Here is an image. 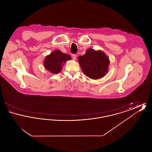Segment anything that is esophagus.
<instances>
[{
	"mask_svg": "<svg viewBox=\"0 0 152 152\" xmlns=\"http://www.w3.org/2000/svg\"><path fill=\"white\" fill-rule=\"evenodd\" d=\"M76 57H77V56H76V54H73L72 58L73 60H76Z\"/></svg>",
	"mask_w": 152,
	"mask_h": 152,
	"instance_id": "obj_1",
	"label": "esophagus"
}]
</instances>
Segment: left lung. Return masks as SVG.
<instances>
[{"label": "left lung", "instance_id": "left-lung-1", "mask_svg": "<svg viewBox=\"0 0 152 152\" xmlns=\"http://www.w3.org/2000/svg\"><path fill=\"white\" fill-rule=\"evenodd\" d=\"M78 59L82 71L91 79L101 78L108 71L109 60L101 51L89 48L86 54L79 56Z\"/></svg>", "mask_w": 152, "mask_h": 152}]
</instances>
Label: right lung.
<instances>
[{
	"instance_id": "add662e5",
	"label": "right lung",
	"mask_w": 152,
	"mask_h": 152,
	"mask_svg": "<svg viewBox=\"0 0 152 152\" xmlns=\"http://www.w3.org/2000/svg\"><path fill=\"white\" fill-rule=\"evenodd\" d=\"M71 56L59 50L53 51L47 56L44 62V67L52 73L60 72L66 61L70 60Z\"/></svg>"
}]
</instances>
